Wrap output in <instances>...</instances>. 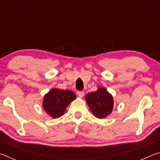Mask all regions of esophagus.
<instances>
[{
    "mask_svg": "<svg viewBox=\"0 0 160 160\" xmlns=\"http://www.w3.org/2000/svg\"><path fill=\"white\" fill-rule=\"evenodd\" d=\"M77 94L78 95V97H82L84 96V94H85V92H82V91H78Z\"/></svg>",
    "mask_w": 160,
    "mask_h": 160,
    "instance_id": "34e87169",
    "label": "esophagus"
}]
</instances>
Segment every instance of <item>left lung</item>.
Here are the masks:
<instances>
[{
  "label": "left lung",
  "mask_w": 160,
  "mask_h": 160,
  "mask_svg": "<svg viewBox=\"0 0 160 160\" xmlns=\"http://www.w3.org/2000/svg\"><path fill=\"white\" fill-rule=\"evenodd\" d=\"M85 99L92 112L97 118L106 117L112 112L113 97L106 89L99 88L96 92L87 94Z\"/></svg>",
  "instance_id": "1"
}]
</instances>
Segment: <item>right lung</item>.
Returning a JSON list of instances; mask_svg holds the SVG:
<instances>
[{
	"label": "right lung",
	"mask_w": 160,
	"mask_h": 160,
	"mask_svg": "<svg viewBox=\"0 0 160 160\" xmlns=\"http://www.w3.org/2000/svg\"><path fill=\"white\" fill-rule=\"evenodd\" d=\"M75 97L72 91L52 89L44 96L43 107L51 117L58 118L63 115L68 105Z\"/></svg>",
	"instance_id": "1"
}]
</instances>
